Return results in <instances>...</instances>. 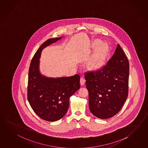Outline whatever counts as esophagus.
Masks as SVG:
<instances>
[{"mask_svg": "<svg viewBox=\"0 0 148 148\" xmlns=\"http://www.w3.org/2000/svg\"><path fill=\"white\" fill-rule=\"evenodd\" d=\"M85 80L84 78H82L80 80V86H83L85 85Z\"/></svg>", "mask_w": 148, "mask_h": 148, "instance_id": "obj_1", "label": "esophagus"}]
</instances>
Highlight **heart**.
<instances>
[{
	"instance_id": "heart-1",
	"label": "heart",
	"mask_w": 148,
	"mask_h": 148,
	"mask_svg": "<svg viewBox=\"0 0 148 148\" xmlns=\"http://www.w3.org/2000/svg\"><path fill=\"white\" fill-rule=\"evenodd\" d=\"M93 52L86 61V68L91 73H97L101 72L107 64L111 50L109 44L100 39H94L92 41L91 48Z\"/></svg>"
}]
</instances>
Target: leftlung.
Returning a JSON list of instances; mask_svg holds the SVG:
<instances>
[{
  "label": "left lung",
  "mask_w": 148,
  "mask_h": 148,
  "mask_svg": "<svg viewBox=\"0 0 148 148\" xmlns=\"http://www.w3.org/2000/svg\"><path fill=\"white\" fill-rule=\"evenodd\" d=\"M129 69L128 60L118 44L101 72L86 74L89 108L93 115L107 119L121 110L128 96Z\"/></svg>",
  "instance_id": "obj_1"
}]
</instances>
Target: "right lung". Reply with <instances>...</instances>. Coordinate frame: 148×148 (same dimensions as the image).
I'll use <instances>...</instances> for the list:
<instances>
[{
	"mask_svg": "<svg viewBox=\"0 0 148 148\" xmlns=\"http://www.w3.org/2000/svg\"><path fill=\"white\" fill-rule=\"evenodd\" d=\"M64 36L50 38L44 42L34 55L29 69L27 99L35 113L42 119L55 122L68 112L69 99L80 88L78 74L70 77H48L39 69L42 50Z\"/></svg>",
	"mask_w": 148,
	"mask_h": 148,
	"instance_id": "add662e5",
	"label": "right lung"
}]
</instances>
